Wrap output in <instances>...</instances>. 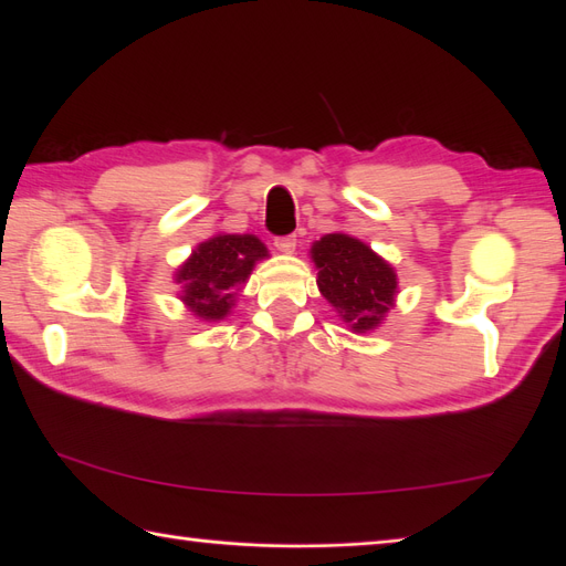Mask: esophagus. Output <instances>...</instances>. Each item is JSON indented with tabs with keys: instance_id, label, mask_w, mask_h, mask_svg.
I'll list each match as a JSON object with an SVG mask.
<instances>
[{
	"instance_id": "esophagus-1",
	"label": "esophagus",
	"mask_w": 566,
	"mask_h": 566,
	"mask_svg": "<svg viewBox=\"0 0 566 566\" xmlns=\"http://www.w3.org/2000/svg\"><path fill=\"white\" fill-rule=\"evenodd\" d=\"M274 245H276L279 253L292 255V253H295V248H297V239H295V237H279V239L274 241Z\"/></svg>"
}]
</instances>
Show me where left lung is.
Returning <instances> with one entry per match:
<instances>
[{"mask_svg": "<svg viewBox=\"0 0 566 566\" xmlns=\"http://www.w3.org/2000/svg\"><path fill=\"white\" fill-rule=\"evenodd\" d=\"M311 260L318 269L321 295L336 308L350 332L367 334L386 321L397 297L395 266L350 234L334 232L313 241Z\"/></svg>", "mask_w": 566, "mask_h": 566, "instance_id": "obj_1", "label": "left lung"}]
</instances>
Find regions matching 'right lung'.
<instances>
[{"instance_id":"right-lung-1","label":"right lung","mask_w":566,"mask_h":566,"mask_svg":"<svg viewBox=\"0 0 566 566\" xmlns=\"http://www.w3.org/2000/svg\"><path fill=\"white\" fill-rule=\"evenodd\" d=\"M266 258V245L255 234L220 232L201 241L174 271V281L180 285L178 300L199 321H224L232 313L237 295L251 271Z\"/></svg>"}]
</instances>
